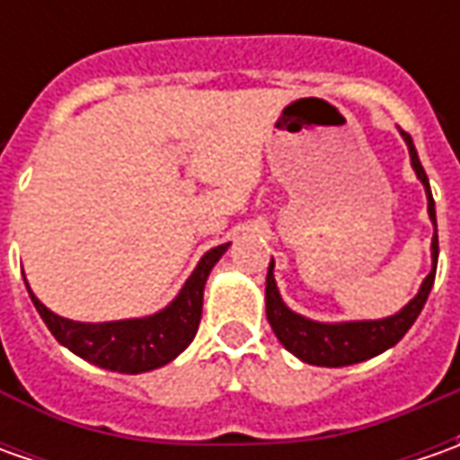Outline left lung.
Returning a JSON list of instances; mask_svg holds the SVG:
<instances>
[{"label":"left lung","mask_w":460,"mask_h":460,"mask_svg":"<svg viewBox=\"0 0 460 460\" xmlns=\"http://www.w3.org/2000/svg\"><path fill=\"white\" fill-rule=\"evenodd\" d=\"M402 135H404V140L410 146V158H412V166L417 171V179L428 189V212H430V220L435 222V202L433 194H430V184H428V173H425V168L417 158L412 137L404 130H402ZM435 266H438V225H435L433 238V271L422 281L420 294L399 314L386 317V320H374V323L323 325V323H312V320L294 314L292 309L281 302L274 281V261H271V269H269V276H266V317H269V323L274 327L276 338L281 341V345L305 363L338 368V366L366 361V358H374V356L384 353L386 348L399 343L404 338V332L412 327L420 309L425 307V302H428V294L433 289Z\"/></svg>","instance_id":"1"}]
</instances>
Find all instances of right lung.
<instances>
[{
	"instance_id": "right-lung-1",
	"label": "right lung",
	"mask_w": 460,
	"mask_h": 460,
	"mask_svg": "<svg viewBox=\"0 0 460 460\" xmlns=\"http://www.w3.org/2000/svg\"><path fill=\"white\" fill-rule=\"evenodd\" d=\"M227 245L207 251L194 274L189 276L181 294L164 312L143 320H119V323H74L53 314L30 292L35 309L53 332V338L76 356L97 363L102 368L119 374H140L173 361L186 345L194 341L202 320V292L212 266L220 261Z\"/></svg>"
}]
</instances>
